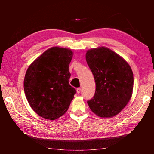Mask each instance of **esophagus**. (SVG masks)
<instances>
[{
  "instance_id": "obj_1",
  "label": "esophagus",
  "mask_w": 154,
  "mask_h": 154,
  "mask_svg": "<svg viewBox=\"0 0 154 154\" xmlns=\"http://www.w3.org/2000/svg\"><path fill=\"white\" fill-rule=\"evenodd\" d=\"M80 92H81V88H77V94H79Z\"/></svg>"
}]
</instances>
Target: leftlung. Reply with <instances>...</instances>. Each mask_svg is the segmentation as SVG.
Segmentation results:
<instances>
[{"instance_id":"1","label":"left lung","mask_w":154,"mask_h":154,"mask_svg":"<svg viewBox=\"0 0 154 154\" xmlns=\"http://www.w3.org/2000/svg\"><path fill=\"white\" fill-rule=\"evenodd\" d=\"M94 77L96 91L88 100L93 113L101 118L118 115L129 102L133 90V72L124 59L105 47L88 50L85 55Z\"/></svg>"}]
</instances>
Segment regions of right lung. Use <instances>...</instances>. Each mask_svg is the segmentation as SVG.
<instances>
[{"instance_id": "add662e5", "label": "right lung", "mask_w": 154, "mask_h": 154, "mask_svg": "<svg viewBox=\"0 0 154 154\" xmlns=\"http://www.w3.org/2000/svg\"><path fill=\"white\" fill-rule=\"evenodd\" d=\"M72 57L69 49L53 47L36 58L26 72V97L34 111L53 120L67 111L76 90L69 84V66Z\"/></svg>"}]
</instances>
